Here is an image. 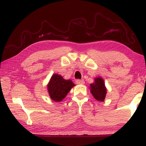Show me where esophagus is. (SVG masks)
I'll list each match as a JSON object with an SVG mask.
<instances>
[{"label":"esophagus","instance_id":"obj_1","mask_svg":"<svg viewBox=\"0 0 146 146\" xmlns=\"http://www.w3.org/2000/svg\"><path fill=\"white\" fill-rule=\"evenodd\" d=\"M76 83L78 85H83L85 83L84 81L83 80H76Z\"/></svg>","mask_w":146,"mask_h":146}]
</instances>
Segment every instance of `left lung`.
I'll use <instances>...</instances> for the list:
<instances>
[{"instance_id": "left-lung-1", "label": "left lung", "mask_w": 146, "mask_h": 146, "mask_svg": "<svg viewBox=\"0 0 146 146\" xmlns=\"http://www.w3.org/2000/svg\"><path fill=\"white\" fill-rule=\"evenodd\" d=\"M90 90L94 98L99 102H104L107 94L104 81L101 77L94 79V82L90 86Z\"/></svg>"}]
</instances>
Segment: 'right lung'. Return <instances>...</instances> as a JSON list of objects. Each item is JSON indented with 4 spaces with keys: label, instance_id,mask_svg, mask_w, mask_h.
<instances>
[{
    "label": "right lung",
    "instance_id": "1",
    "mask_svg": "<svg viewBox=\"0 0 146 146\" xmlns=\"http://www.w3.org/2000/svg\"><path fill=\"white\" fill-rule=\"evenodd\" d=\"M74 86V83L71 80H64L61 75L55 74L52 76L47 88L51 99L55 102H61Z\"/></svg>",
    "mask_w": 146,
    "mask_h": 146
}]
</instances>
